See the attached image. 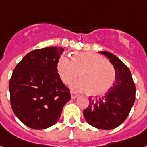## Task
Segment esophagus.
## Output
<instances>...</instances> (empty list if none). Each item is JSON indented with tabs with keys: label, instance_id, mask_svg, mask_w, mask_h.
<instances>
[{
	"label": "esophagus",
	"instance_id": "esophagus-1",
	"mask_svg": "<svg viewBox=\"0 0 147 147\" xmlns=\"http://www.w3.org/2000/svg\"><path fill=\"white\" fill-rule=\"evenodd\" d=\"M71 98H72V99H75V98H76L77 97L79 96V94H77L76 92H71Z\"/></svg>",
	"mask_w": 147,
	"mask_h": 147
}]
</instances>
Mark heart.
I'll use <instances>...</instances> for the list:
<instances>
[{"mask_svg":"<svg viewBox=\"0 0 147 147\" xmlns=\"http://www.w3.org/2000/svg\"><path fill=\"white\" fill-rule=\"evenodd\" d=\"M57 72L65 84L75 90H88L92 95H101L109 91L116 78L114 66L102 56L93 53H76L72 59L62 55L56 65Z\"/></svg>","mask_w":147,"mask_h":147,"instance_id":"heart-1","label":"heart"}]
</instances>
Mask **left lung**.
Returning <instances> with one entry per match:
<instances>
[{
    "mask_svg": "<svg viewBox=\"0 0 147 147\" xmlns=\"http://www.w3.org/2000/svg\"><path fill=\"white\" fill-rule=\"evenodd\" d=\"M107 57L116 71L115 82L104 97L88 98L83 111L88 124L103 130H110L124 122L135 100V85L129 69L119 58L109 52H99Z\"/></svg>",
    "mask_w": 147,
    "mask_h": 147,
    "instance_id": "obj_1",
    "label": "left lung"
}]
</instances>
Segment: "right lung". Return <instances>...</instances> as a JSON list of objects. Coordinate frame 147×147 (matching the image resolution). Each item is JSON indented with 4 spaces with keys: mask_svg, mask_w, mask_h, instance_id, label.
I'll list each match as a JSON object with an SVG mask.
<instances>
[{
    "mask_svg": "<svg viewBox=\"0 0 147 147\" xmlns=\"http://www.w3.org/2000/svg\"><path fill=\"white\" fill-rule=\"evenodd\" d=\"M61 47H49L28 53L13 70L9 83L10 105L23 124L37 130L49 128L71 100L70 89L57 72Z\"/></svg>",
    "mask_w": 147,
    "mask_h": 147,
    "instance_id": "right-lung-1",
    "label": "right lung"
}]
</instances>
